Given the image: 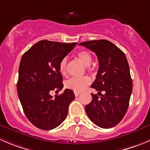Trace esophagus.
Listing matches in <instances>:
<instances>
[{
	"label": "esophagus",
	"mask_w": 150,
	"mask_h": 150,
	"mask_svg": "<svg viewBox=\"0 0 150 150\" xmlns=\"http://www.w3.org/2000/svg\"><path fill=\"white\" fill-rule=\"evenodd\" d=\"M79 94H80V93L79 92H74V95H75V96H78Z\"/></svg>",
	"instance_id": "obj_1"
}]
</instances>
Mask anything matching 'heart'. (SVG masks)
<instances>
[{"label":"heart","mask_w":150,"mask_h":150,"mask_svg":"<svg viewBox=\"0 0 150 150\" xmlns=\"http://www.w3.org/2000/svg\"><path fill=\"white\" fill-rule=\"evenodd\" d=\"M77 57L87 68H89V65L92 63L93 57L91 53L88 51H81L77 54ZM68 66V58L63 57L59 63V72L62 75H65L67 73ZM91 83V79L88 76H83L81 78L73 77L65 82V85L67 88L75 92H80L85 90L88 85Z\"/></svg>","instance_id":"heart-1"}]
</instances>
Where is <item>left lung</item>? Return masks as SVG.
Instances as JSON below:
<instances>
[{
	"instance_id": "8db88e82",
	"label": "left lung",
	"mask_w": 150,
	"mask_h": 150,
	"mask_svg": "<svg viewBox=\"0 0 150 150\" xmlns=\"http://www.w3.org/2000/svg\"><path fill=\"white\" fill-rule=\"evenodd\" d=\"M91 50L99 59V70L91 88L99 93V97L91 93L92 101L85 111L93 123L108 129L119 123L129 106L132 82L129 64L125 53L107 40L86 41L79 43Z\"/></svg>"
}]
</instances>
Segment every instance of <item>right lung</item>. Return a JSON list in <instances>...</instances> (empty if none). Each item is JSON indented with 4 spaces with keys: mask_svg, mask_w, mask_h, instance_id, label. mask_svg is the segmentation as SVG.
Segmentation results:
<instances>
[{
    "mask_svg": "<svg viewBox=\"0 0 150 150\" xmlns=\"http://www.w3.org/2000/svg\"><path fill=\"white\" fill-rule=\"evenodd\" d=\"M77 42L62 43L46 40L31 46L23 55L19 66L17 90L27 119L40 129L50 130L65 119L68 106L75 98L72 90L50 95L63 88L59 63Z\"/></svg>",
    "mask_w": 150,
    "mask_h": 150,
    "instance_id": "add662e5",
    "label": "right lung"
}]
</instances>
